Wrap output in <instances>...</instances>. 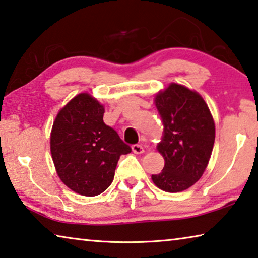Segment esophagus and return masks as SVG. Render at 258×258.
Instances as JSON below:
<instances>
[{"label":"esophagus","instance_id":"1","mask_svg":"<svg viewBox=\"0 0 258 258\" xmlns=\"http://www.w3.org/2000/svg\"><path fill=\"white\" fill-rule=\"evenodd\" d=\"M132 150H133V152L134 154H143V152H145V149H143V147L142 146H140V145H134V146H132Z\"/></svg>","mask_w":258,"mask_h":258}]
</instances>
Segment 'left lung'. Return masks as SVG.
<instances>
[{
  "label": "left lung",
  "mask_w": 258,
  "mask_h": 258,
  "mask_svg": "<svg viewBox=\"0 0 258 258\" xmlns=\"http://www.w3.org/2000/svg\"><path fill=\"white\" fill-rule=\"evenodd\" d=\"M155 103L164 125L157 146L165 166L151 178L166 192L189 189L206 169L215 141V124L202 95L172 83L156 95Z\"/></svg>",
  "instance_id": "1"
}]
</instances>
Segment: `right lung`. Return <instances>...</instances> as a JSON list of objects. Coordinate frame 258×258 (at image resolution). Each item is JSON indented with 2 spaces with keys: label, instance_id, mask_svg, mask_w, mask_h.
Here are the masks:
<instances>
[{
  "label": "right lung",
  "instance_id": "obj_1",
  "mask_svg": "<svg viewBox=\"0 0 258 258\" xmlns=\"http://www.w3.org/2000/svg\"><path fill=\"white\" fill-rule=\"evenodd\" d=\"M104 107L87 93L72 99L58 112L51 131V155L60 180L86 197L111 184L121 155L132 149L103 123Z\"/></svg>",
  "mask_w": 258,
  "mask_h": 258
}]
</instances>
